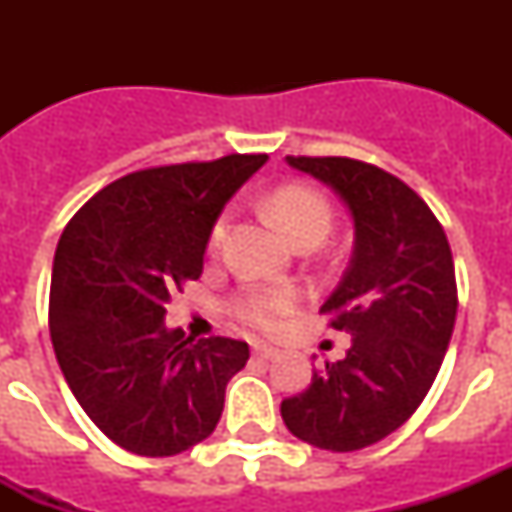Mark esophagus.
Returning <instances> with one entry per match:
<instances>
[{"label":"esophagus","instance_id":"1","mask_svg":"<svg viewBox=\"0 0 512 512\" xmlns=\"http://www.w3.org/2000/svg\"><path fill=\"white\" fill-rule=\"evenodd\" d=\"M253 356H256L259 361H271V359H277L279 351L277 348L264 346V343H256V346H253Z\"/></svg>","mask_w":512,"mask_h":512}]
</instances>
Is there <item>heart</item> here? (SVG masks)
Wrapping results in <instances>:
<instances>
[{
    "label": "heart",
    "mask_w": 512,
    "mask_h": 512,
    "mask_svg": "<svg viewBox=\"0 0 512 512\" xmlns=\"http://www.w3.org/2000/svg\"><path fill=\"white\" fill-rule=\"evenodd\" d=\"M269 210L274 212L284 230L289 233L292 241H302V238H325L333 223V212H330L328 200L318 189L305 187V184H284V187L274 189L269 194ZM230 228V215L223 212L217 217L215 225L210 230V246L212 253L223 248L225 235ZM297 292L289 287H246L241 289L233 300V315L241 320L243 325L253 330H277L282 320L289 312L295 310Z\"/></svg>",
    "instance_id": "1"
}]
</instances>
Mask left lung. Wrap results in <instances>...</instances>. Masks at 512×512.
<instances>
[{
    "label": "left lung",
    "mask_w": 512,
    "mask_h": 512,
    "mask_svg": "<svg viewBox=\"0 0 512 512\" xmlns=\"http://www.w3.org/2000/svg\"><path fill=\"white\" fill-rule=\"evenodd\" d=\"M343 200L354 253L320 312L351 333L346 359L312 372L282 402L292 436L328 451H359L397 431L431 390L456 320L454 259L418 194L364 161L287 156Z\"/></svg>",
    "instance_id": "8db88e82"
}]
</instances>
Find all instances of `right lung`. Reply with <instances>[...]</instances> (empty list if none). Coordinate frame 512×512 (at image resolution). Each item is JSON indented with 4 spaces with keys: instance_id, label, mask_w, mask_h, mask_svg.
<instances>
[{
    "instance_id": "obj_1",
    "label": "right lung",
    "mask_w": 512,
    "mask_h": 512,
    "mask_svg": "<svg viewBox=\"0 0 512 512\" xmlns=\"http://www.w3.org/2000/svg\"><path fill=\"white\" fill-rule=\"evenodd\" d=\"M233 153L122 176L63 230L51 277V341L71 392L104 436L138 456L205 441L248 343L166 328L174 289L200 279L225 202L266 164Z\"/></svg>"
}]
</instances>
